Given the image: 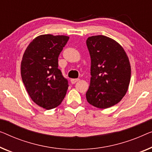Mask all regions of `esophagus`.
<instances>
[{
    "mask_svg": "<svg viewBox=\"0 0 152 152\" xmlns=\"http://www.w3.org/2000/svg\"><path fill=\"white\" fill-rule=\"evenodd\" d=\"M79 80H80L79 78H72V79H71V83H72V84H74V83H76L77 81H78Z\"/></svg>",
    "mask_w": 152,
    "mask_h": 152,
    "instance_id": "1",
    "label": "esophagus"
}]
</instances>
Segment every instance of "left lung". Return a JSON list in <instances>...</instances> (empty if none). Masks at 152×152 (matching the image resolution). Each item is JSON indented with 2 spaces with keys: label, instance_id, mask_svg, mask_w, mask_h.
Returning <instances> with one entry per match:
<instances>
[{
  "label": "left lung",
  "instance_id": "left-lung-1",
  "mask_svg": "<svg viewBox=\"0 0 152 152\" xmlns=\"http://www.w3.org/2000/svg\"><path fill=\"white\" fill-rule=\"evenodd\" d=\"M86 43L91 75L86 98L95 107H111L121 100L128 89L131 77L129 58L121 45L106 36H91Z\"/></svg>",
  "mask_w": 152,
  "mask_h": 152
}]
</instances>
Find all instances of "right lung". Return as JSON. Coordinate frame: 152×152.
Segmentation results:
<instances>
[{
  "mask_svg": "<svg viewBox=\"0 0 152 152\" xmlns=\"http://www.w3.org/2000/svg\"><path fill=\"white\" fill-rule=\"evenodd\" d=\"M69 38L50 34L37 36L22 56V82L32 100L45 109L60 105L68 89V81L58 68V57Z\"/></svg>",
  "mask_w": 152,
  "mask_h": 152,
  "instance_id": "obj_1",
  "label": "right lung"
}]
</instances>
